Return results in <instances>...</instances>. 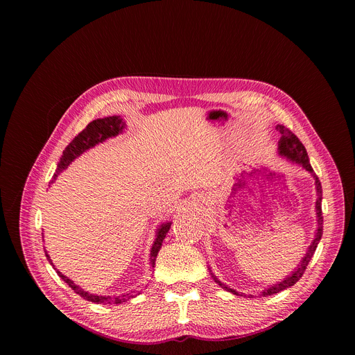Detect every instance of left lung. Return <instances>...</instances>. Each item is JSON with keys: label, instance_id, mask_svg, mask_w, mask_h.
I'll list each match as a JSON object with an SVG mask.
<instances>
[{"label": "left lung", "instance_id": "8db88e82", "mask_svg": "<svg viewBox=\"0 0 355 355\" xmlns=\"http://www.w3.org/2000/svg\"><path fill=\"white\" fill-rule=\"evenodd\" d=\"M277 129L279 130L281 133V139L278 141V155L297 166H300L303 170H306L315 180V187H316V204H315V212H316V220H318V227H316V232H315V237L311 243V245L308 247L306 250V254L303 256V259L300 260V263L297 264V267L289 274L286 275L282 281L277 282V284H272V285H268L267 288H264L261 292H259L260 296H270V295H275L286 288H291L292 285H295L300 277L303 275V272H305L309 261L312 260L315 251H316V247L322 239V234H323V216H322V184H320V180L318 178V175L315 174L311 163H309V157H308V153H306V148L305 146H303L300 143V140L289 130L286 129L285 126L282 125H277ZM209 268V272L212 275V278L215 279V282L223 288L225 291H229L234 295H240V296H247V297H254L256 295H245L243 292H237L236 289L227 286L226 284H223L222 281H219V278L212 272L211 267L208 266Z\"/></svg>", "mask_w": 355, "mask_h": 355}]
</instances>
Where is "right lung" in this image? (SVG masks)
Returning a JSON list of instances; mask_svg holds the SVG:
<instances>
[{
    "label": "right lung",
    "mask_w": 355,
    "mask_h": 355,
    "mask_svg": "<svg viewBox=\"0 0 355 355\" xmlns=\"http://www.w3.org/2000/svg\"><path fill=\"white\" fill-rule=\"evenodd\" d=\"M126 128V123L125 121L121 118V116H107V118H103V119H95L92 122H89L87 125V128L80 132L70 143L69 146L63 150V155L60 157V162L58 163V168H56V173L52 178V181H50V184H53L58 178V175L64 171L77 157H80L84 151L92 148L94 146L99 144L105 141L107 139H111V137H115L118 135H121ZM171 227V222H166V223H162L157 230H156V236H155V241L153 244H151V248H150V268L153 270L155 266H156V259H157V254L159 251L162 248V244H163V240L166 237V234L168 233ZM43 236V234H42ZM44 254H46V259L47 261L52 264V267L55 268L52 260H50V256L47 254V251L44 248ZM58 275L77 293L80 295L81 297H84L85 300L88 302H92V303H103V305H119V303H123L135 296L139 295V291H130V292H125V293H121V295H96V293H91L88 291H84L81 286H78L77 284H74L73 279H70L69 277H66L64 274H62L58 268H55Z\"/></svg>",
    "instance_id": "obj_1"
}]
</instances>
